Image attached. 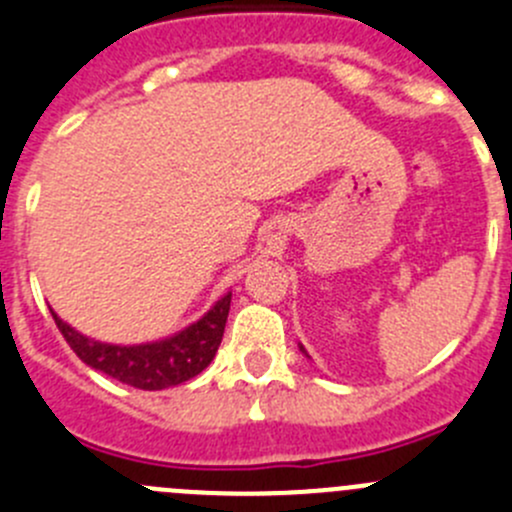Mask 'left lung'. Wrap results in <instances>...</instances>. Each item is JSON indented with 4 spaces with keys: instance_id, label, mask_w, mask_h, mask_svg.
<instances>
[{
    "instance_id": "left-lung-1",
    "label": "left lung",
    "mask_w": 512,
    "mask_h": 512,
    "mask_svg": "<svg viewBox=\"0 0 512 512\" xmlns=\"http://www.w3.org/2000/svg\"><path fill=\"white\" fill-rule=\"evenodd\" d=\"M300 350H302V352H305V347H302V345H300ZM305 355H307V352H305ZM307 357H310V355H307Z\"/></svg>"
}]
</instances>
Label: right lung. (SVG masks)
<instances>
[{
	"label": "right lung",
	"instance_id": "1",
	"mask_svg": "<svg viewBox=\"0 0 512 512\" xmlns=\"http://www.w3.org/2000/svg\"><path fill=\"white\" fill-rule=\"evenodd\" d=\"M230 300L232 292H227L200 320L187 325L185 330L175 332L165 340L140 342V345H112V342L94 340V337L74 330L52 307L49 312L69 347L89 367L124 382V385H132V388L165 390L200 375L210 365L222 342L227 315H230Z\"/></svg>",
	"mask_w": 512,
	"mask_h": 512
}]
</instances>
